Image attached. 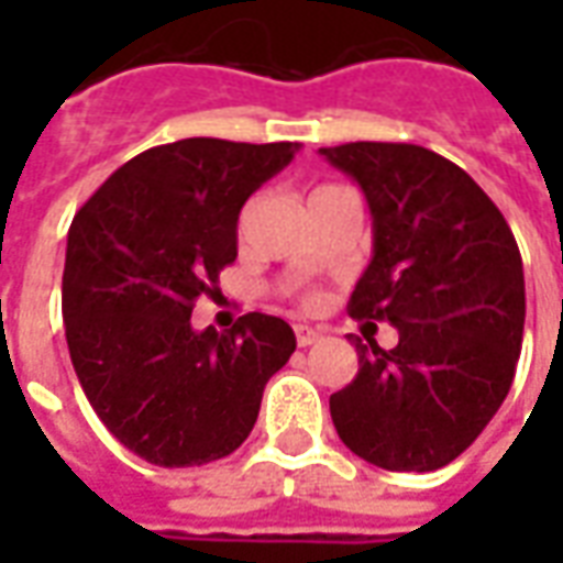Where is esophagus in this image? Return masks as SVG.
I'll return each instance as SVG.
<instances>
[{"instance_id":"34e87169","label":"esophagus","mask_w":563,"mask_h":563,"mask_svg":"<svg viewBox=\"0 0 563 563\" xmlns=\"http://www.w3.org/2000/svg\"><path fill=\"white\" fill-rule=\"evenodd\" d=\"M295 341H298V346H313V343L322 341V334L310 325H295Z\"/></svg>"}]
</instances>
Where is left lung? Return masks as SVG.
Returning a JSON list of instances; mask_svg holds the SVG:
<instances>
[{"instance_id": "left-lung-1", "label": "left lung", "mask_w": 563, "mask_h": 563, "mask_svg": "<svg viewBox=\"0 0 563 563\" xmlns=\"http://www.w3.org/2000/svg\"><path fill=\"white\" fill-rule=\"evenodd\" d=\"M319 153L362 186L374 220L350 317L398 329L395 350L350 334L358 374L331 395V422L367 464L437 471L483 434L516 377L519 246L495 201L434 150L353 141Z\"/></svg>"}]
</instances>
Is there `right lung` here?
<instances>
[{
    "label": "right lung",
    "instance_id": "1",
    "mask_svg": "<svg viewBox=\"0 0 563 563\" xmlns=\"http://www.w3.org/2000/svg\"><path fill=\"white\" fill-rule=\"evenodd\" d=\"M301 144L184 139L117 168L68 229L63 322L71 365L104 428L139 459H225L256 424L289 355V322L246 313L192 329L198 295L238 258V213Z\"/></svg>",
    "mask_w": 563,
    "mask_h": 563
}]
</instances>
